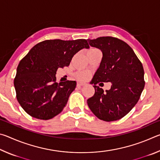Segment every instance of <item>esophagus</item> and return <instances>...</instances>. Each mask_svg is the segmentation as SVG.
Masks as SVG:
<instances>
[{"mask_svg":"<svg viewBox=\"0 0 160 160\" xmlns=\"http://www.w3.org/2000/svg\"><path fill=\"white\" fill-rule=\"evenodd\" d=\"M85 83H82V82L77 83V87H82V86H85Z\"/></svg>","mask_w":160,"mask_h":160,"instance_id":"34e87169","label":"esophagus"}]
</instances>
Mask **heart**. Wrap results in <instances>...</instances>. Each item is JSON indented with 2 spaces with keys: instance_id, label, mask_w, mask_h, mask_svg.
Returning a JSON list of instances; mask_svg holds the SVG:
<instances>
[{
  "instance_id": "obj_1",
  "label": "heart",
  "mask_w": 160,
  "mask_h": 160,
  "mask_svg": "<svg viewBox=\"0 0 160 160\" xmlns=\"http://www.w3.org/2000/svg\"><path fill=\"white\" fill-rule=\"evenodd\" d=\"M97 51V48H90L88 52H91V51ZM75 76L77 80H80V81H84V80H86L89 78V73L85 71H79L75 73Z\"/></svg>"
}]
</instances>
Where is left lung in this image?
Masks as SVG:
<instances>
[{
	"label": "left lung",
	"instance_id": "1",
	"mask_svg": "<svg viewBox=\"0 0 160 160\" xmlns=\"http://www.w3.org/2000/svg\"><path fill=\"white\" fill-rule=\"evenodd\" d=\"M88 41L102 52L99 67L91 81L95 92L88 99V107L101 120L117 121L138 102L145 87L142 65L131 47L117 38L102 37ZM100 82L112 83L110 90L104 93L95 85Z\"/></svg>",
	"mask_w": 160,
	"mask_h": 160
}]
</instances>
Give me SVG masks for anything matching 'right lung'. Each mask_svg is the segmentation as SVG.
<instances>
[{"label": "right lung", "mask_w": 160, "mask_h": 160, "mask_svg": "<svg viewBox=\"0 0 160 160\" xmlns=\"http://www.w3.org/2000/svg\"><path fill=\"white\" fill-rule=\"evenodd\" d=\"M89 48L85 39L46 40L32 47L17 68L14 86L22 108L34 118L59 114L76 87L75 81L56 82L58 68L70 65L75 53Z\"/></svg>", "instance_id": "1"}]
</instances>
